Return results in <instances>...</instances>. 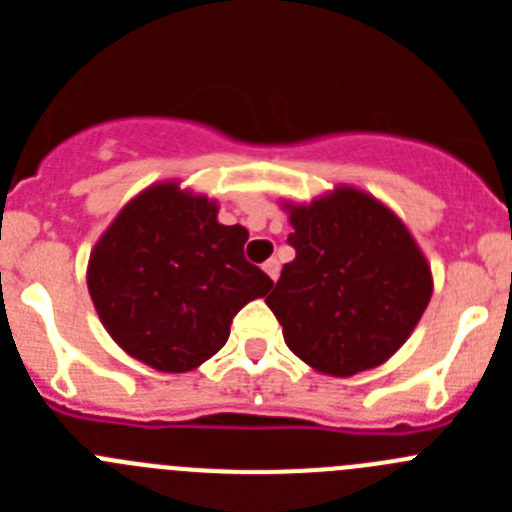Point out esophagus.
<instances>
[{"instance_id": "esophagus-1", "label": "esophagus", "mask_w": 512, "mask_h": 512, "mask_svg": "<svg viewBox=\"0 0 512 512\" xmlns=\"http://www.w3.org/2000/svg\"><path fill=\"white\" fill-rule=\"evenodd\" d=\"M264 271H266V277H269L271 282H277V277H279V261L277 259H269L264 264Z\"/></svg>"}]
</instances>
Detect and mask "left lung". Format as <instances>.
Returning a JSON list of instances; mask_svg holds the SVG:
<instances>
[{
    "instance_id": "1",
    "label": "left lung",
    "mask_w": 512,
    "mask_h": 512,
    "mask_svg": "<svg viewBox=\"0 0 512 512\" xmlns=\"http://www.w3.org/2000/svg\"><path fill=\"white\" fill-rule=\"evenodd\" d=\"M289 212L295 261L266 305L284 343L315 372L354 377L395 356L433 295L431 264L390 207L336 187Z\"/></svg>"
}]
</instances>
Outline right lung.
I'll return each mask as SVG.
<instances>
[{"instance_id": "1", "label": "right lung", "mask_w": 512, "mask_h": 512, "mask_svg": "<svg viewBox=\"0 0 512 512\" xmlns=\"http://www.w3.org/2000/svg\"><path fill=\"white\" fill-rule=\"evenodd\" d=\"M217 202L156 182L92 248L87 287L112 341L156 372H192L220 351L235 312L274 287L248 264L243 225L217 223Z\"/></svg>"}]
</instances>
